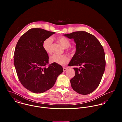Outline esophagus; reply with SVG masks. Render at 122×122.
Returning a JSON list of instances; mask_svg holds the SVG:
<instances>
[{"mask_svg":"<svg viewBox=\"0 0 122 122\" xmlns=\"http://www.w3.org/2000/svg\"><path fill=\"white\" fill-rule=\"evenodd\" d=\"M67 68L63 67V71H66L67 70Z\"/></svg>","mask_w":122,"mask_h":122,"instance_id":"1","label":"esophagus"}]
</instances>
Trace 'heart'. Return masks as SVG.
Segmentation results:
<instances>
[{
    "instance_id": "1",
    "label": "heart",
    "mask_w": 122,
    "mask_h": 122,
    "mask_svg": "<svg viewBox=\"0 0 122 122\" xmlns=\"http://www.w3.org/2000/svg\"><path fill=\"white\" fill-rule=\"evenodd\" d=\"M58 41L65 48H67L71 45V43L67 39L59 37L57 38ZM52 43L53 40L51 38L46 39L42 42V48L44 51L48 54H51L52 52ZM67 51H71V50H66ZM51 62L56 63L60 65H64L68 63L69 61L68 57L66 55H54L50 58Z\"/></svg>"
}]
</instances>
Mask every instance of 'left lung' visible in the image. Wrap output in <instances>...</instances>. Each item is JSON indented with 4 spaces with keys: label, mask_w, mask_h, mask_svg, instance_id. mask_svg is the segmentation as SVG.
Wrapping results in <instances>:
<instances>
[{
    "label": "left lung",
    "mask_w": 122,
    "mask_h": 122,
    "mask_svg": "<svg viewBox=\"0 0 122 122\" xmlns=\"http://www.w3.org/2000/svg\"><path fill=\"white\" fill-rule=\"evenodd\" d=\"M64 36L73 39L76 53L69 64L74 67L75 75L71 80L73 89L79 94L88 95L98 86L105 71L106 61L103 48L93 35L85 31H76Z\"/></svg>",
    "instance_id": "8db88e82"
}]
</instances>
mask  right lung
I'll list each match as a JSON object with an SVG mask.
<instances>
[{
    "mask_svg": "<svg viewBox=\"0 0 122 122\" xmlns=\"http://www.w3.org/2000/svg\"><path fill=\"white\" fill-rule=\"evenodd\" d=\"M56 33L41 28H31L21 37L15 47L14 64L16 73L25 88L34 93H43L53 87L63 67L53 63L48 67V54L42 42Z\"/></svg>",
    "mask_w": 122,
    "mask_h": 122,
    "instance_id": "add662e5",
    "label": "right lung"
}]
</instances>
